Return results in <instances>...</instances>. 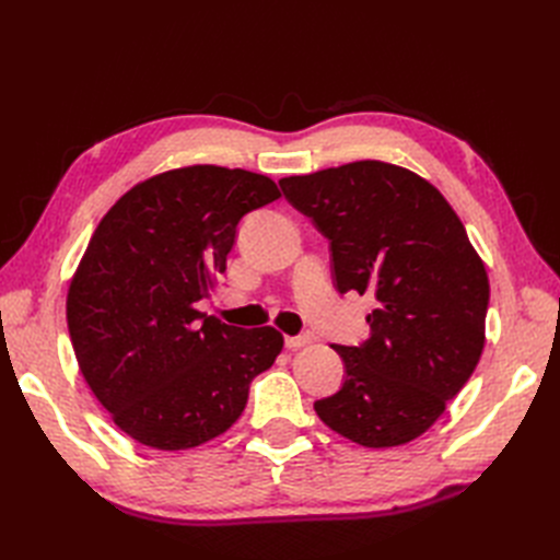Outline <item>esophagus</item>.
Masks as SVG:
<instances>
[{
	"instance_id": "obj_1",
	"label": "esophagus",
	"mask_w": 560,
	"mask_h": 560,
	"mask_svg": "<svg viewBox=\"0 0 560 560\" xmlns=\"http://www.w3.org/2000/svg\"><path fill=\"white\" fill-rule=\"evenodd\" d=\"M311 343V336L308 334H301V336H284V346L287 348H303V346H308Z\"/></svg>"
}]
</instances>
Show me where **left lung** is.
<instances>
[{
  "label": "left lung",
  "mask_w": 560,
  "mask_h": 560,
  "mask_svg": "<svg viewBox=\"0 0 560 560\" xmlns=\"http://www.w3.org/2000/svg\"><path fill=\"white\" fill-rule=\"evenodd\" d=\"M280 189L329 241L338 294H374L371 336L334 346L346 366L319 420L366 448L413 442L479 364L488 276L460 219L430 182L383 161L284 177Z\"/></svg>",
  "instance_id": "8db88e82"
}]
</instances>
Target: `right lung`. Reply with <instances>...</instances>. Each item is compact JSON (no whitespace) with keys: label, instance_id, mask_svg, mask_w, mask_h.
Here are the masks:
<instances>
[{"label":"right lung","instance_id":"obj_1","mask_svg":"<svg viewBox=\"0 0 560 560\" xmlns=\"http://www.w3.org/2000/svg\"><path fill=\"white\" fill-rule=\"evenodd\" d=\"M280 198L273 179L191 165L151 177L97 224L67 292L83 378L135 442L184 451L241 418L249 383L282 350L273 327L200 313L241 219Z\"/></svg>","mask_w":560,"mask_h":560}]
</instances>
